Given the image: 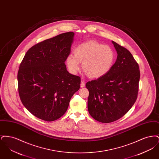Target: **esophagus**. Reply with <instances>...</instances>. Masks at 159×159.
Here are the masks:
<instances>
[{"mask_svg":"<svg viewBox=\"0 0 159 159\" xmlns=\"http://www.w3.org/2000/svg\"><path fill=\"white\" fill-rule=\"evenodd\" d=\"M85 86V83L83 82V80L81 81V83H80V87L81 88H83Z\"/></svg>","mask_w":159,"mask_h":159,"instance_id":"34e87169","label":"esophagus"}]
</instances>
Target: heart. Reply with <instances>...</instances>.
<instances>
[{"label":"heart","mask_w":159,"mask_h":159,"mask_svg":"<svg viewBox=\"0 0 159 159\" xmlns=\"http://www.w3.org/2000/svg\"><path fill=\"white\" fill-rule=\"evenodd\" d=\"M75 55L70 54L66 59L69 71L76 74L80 68V62L88 76L99 78L106 75L111 68L114 53L108 46L95 41H88L79 45L75 49Z\"/></svg>","instance_id":"1"}]
</instances>
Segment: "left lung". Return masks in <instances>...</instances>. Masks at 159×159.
<instances>
[{
	"label": "left lung",
	"mask_w": 159,
	"mask_h": 159,
	"mask_svg": "<svg viewBox=\"0 0 159 159\" xmlns=\"http://www.w3.org/2000/svg\"><path fill=\"white\" fill-rule=\"evenodd\" d=\"M117 59L104 76L86 84L89 95L88 109L91 116L102 123L116 121L136 101L140 78L139 66L125 48L112 41Z\"/></svg>",
	"instance_id": "8db88e82"
}]
</instances>
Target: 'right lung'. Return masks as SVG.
<instances>
[{"label": "right lung", "mask_w": 159, "mask_h": 159, "mask_svg": "<svg viewBox=\"0 0 159 159\" xmlns=\"http://www.w3.org/2000/svg\"><path fill=\"white\" fill-rule=\"evenodd\" d=\"M74 36L73 32H67L32 46L20 66L17 79L21 101L40 119L60 118L80 87V77L70 74L64 63Z\"/></svg>", "instance_id": "obj_1"}]
</instances>
